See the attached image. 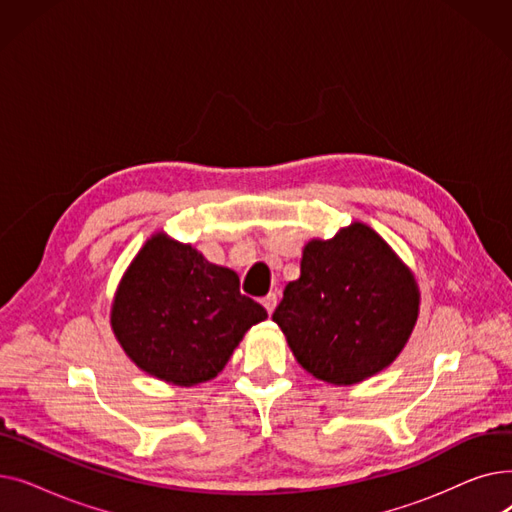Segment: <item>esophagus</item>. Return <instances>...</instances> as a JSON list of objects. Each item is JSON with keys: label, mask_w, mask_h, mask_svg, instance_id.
<instances>
[{"label": "esophagus", "mask_w": 512, "mask_h": 512, "mask_svg": "<svg viewBox=\"0 0 512 512\" xmlns=\"http://www.w3.org/2000/svg\"><path fill=\"white\" fill-rule=\"evenodd\" d=\"M263 303V307L267 309V313H274V309H276V305H278V294L276 292H270V294H267V297L261 301Z\"/></svg>", "instance_id": "esophagus-1"}]
</instances>
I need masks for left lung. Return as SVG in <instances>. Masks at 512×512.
<instances>
[{
  "label": "left lung",
  "mask_w": 512,
  "mask_h": 512,
  "mask_svg": "<svg viewBox=\"0 0 512 512\" xmlns=\"http://www.w3.org/2000/svg\"><path fill=\"white\" fill-rule=\"evenodd\" d=\"M421 305L415 274L363 222L311 238L299 280L288 282L272 319L297 363L332 386L359 384L407 346Z\"/></svg>",
  "instance_id": "1"
}]
</instances>
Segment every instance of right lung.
Wrapping results in <instances>:
<instances>
[{"label":"right lung","instance_id":"right-lung-1","mask_svg":"<svg viewBox=\"0 0 512 512\" xmlns=\"http://www.w3.org/2000/svg\"><path fill=\"white\" fill-rule=\"evenodd\" d=\"M267 311L240 294L230 267L166 232L147 238L116 288L110 326L126 357L174 386L213 380Z\"/></svg>","mask_w":512,"mask_h":512}]
</instances>
